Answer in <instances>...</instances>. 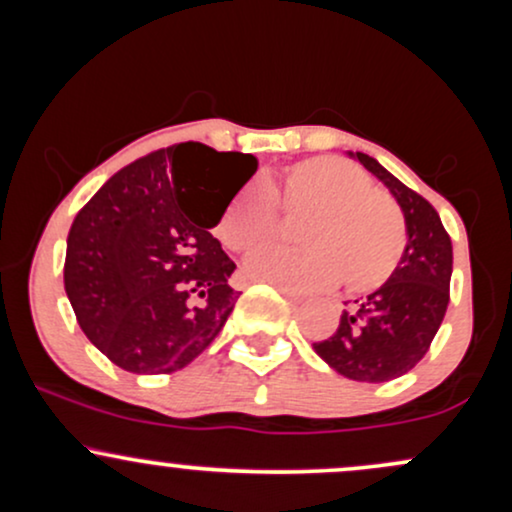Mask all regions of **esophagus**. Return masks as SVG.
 <instances>
[{
  "label": "esophagus",
  "mask_w": 512,
  "mask_h": 512,
  "mask_svg": "<svg viewBox=\"0 0 512 512\" xmlns=\"http://www.w3.org/2000/svg\"><path fill=\"white\" fill-rule=\"evenodd\" d=\"M276 291H279L281 296H284L286 301H289L291 305H298V303H303V296H298V293H293V291H289V289H281V286H276Z\"/></svg>",
  "instance_id": "1"
}]
</instances>
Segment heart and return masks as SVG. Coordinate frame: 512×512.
<instances>
[{"label":"heart","mask_w":512,"mask_h":512,"mask_svg":"<svg viewBox=\"0 0 512 512\" xmlns=\"http://www.w3.org/2000/svg\"><path fill=\"white\" fill-rule=\"evenodd\" d=\"M308 211L296 250H269L245 264L250 279L291 291H322L342 279L351 293H370L395 274L407 245L402 211L368 175L339 156H313L284 170L276 187L248 182L219 219L223 245L240 255L267 248L279 211Z\"/></svg>","instance_id":"heart-1"}]
</instances>
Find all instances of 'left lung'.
Returning a JSON list of instances; mask_svg holds the SVG:
<instances>
[{"label": "left lung", "instance_id": "1", "mask_svg": "<svg viewBox=\"0 0 512 512\" xmlns=\"http://www.w3.org/2000/svg\"><path fill=\"white\" fill-rule=\"evenodd\" d=\"M397 199L407 245L395 274L361 301L349 303L315 354L358 383H387L409 373L436 337L450 303L452 243L438 211L368 154H351Z\"/></svg>", "mask_w": 512, "mask_h": 512}]
</instances>
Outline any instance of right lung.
<instances>
[{
	"label": "right lung",
	"mask_w": 512,
	"mask_h": 512,
	"mask_svg": "<svg viewBox=\"0 0 512 512\" xmlns=\"http://www.w3.org/2000/svg\"><path fill=\"white\" fill-rule=\"evenodd\" d=\"M255 170L250 154L175 144L129 163L76 214L64 291L115 366L173 373L214 342L238 291L211 228Z\"/></svg>",
	"instance_id": "add662e5"
}]
</instances>
